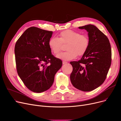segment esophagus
Instances as JSON below:
<instances>
[{
    "label": "esophagus",
    "mask_w": 121,
    "mask_h": 121,
    "mask_svg": "<svg viewBox=\"0 0 121 121\" xmlns=\"http://www.w3.org/2000/svg\"><path fill=\"white\" fill-rule=\"evenodd\" d=\"M62 63L63 64V65H64V64H66V63H67V61H62Z\"/></svg>",
    "instance_id": "34e87169"
}]
</instances>
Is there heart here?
Masks as SVG:
<instances>
[{"mask_svg":"<svg viewBox=\"0 0 121 121\" xmlns=\"http://www.w3.org/2000/svg\"><path fill=\"white\" fill-rule=\"evenodd\" d=\"M89 42L87 35L68 29L61 32L58 38L50 39L48 45L54 54H58L61 50L62 44H66L65 49L67 51L59 54L56 57L61 60H70L76 58L77 55L81 56L86 53L89 47Z\"/></svg>","mask_w":121,"mask_h":121,"instance_id":"obj_1","label":"heart"}]
</instances>
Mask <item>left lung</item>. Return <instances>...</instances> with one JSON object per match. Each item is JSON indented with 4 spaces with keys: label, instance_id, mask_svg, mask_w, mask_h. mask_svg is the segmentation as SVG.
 <instances>
[{
    "label": "left lung",
    "instance_id": "obj_1",
    "mask_svg": "<svg viewBox=\"0 0 121 121\" xmlns=\"http://www.w3.org/2000/svg\"><path fill=\"white\" fill-rule=\"evenodd\" d=\"M79 28L88 32L89 46L80 60L70 62L73 67L70 80L78 89L90 91L106 79L111 63V46L108 37L95 26L89 24Z\"/></svg>",
    "mask_w": 121,
    "mask_h": 121
}]
</instances>
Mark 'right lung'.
<instances>
[{"label":"right lung","instance_id":"right-lung-1","mask_svg":"<svg viewBox=\"0 0 121 121\" xmlns=\"http://www.w3.org/2000/svg\"><path fill=\"white\" fill-rule=\"evenodd\" d=\"M53 34L30 27L18 39L15 47L18 75L30 90L41 93L51 87L62 62L51 53L48 42Z\"/></svg>","mask_w":121,"mask_h":121}]
</instances>
